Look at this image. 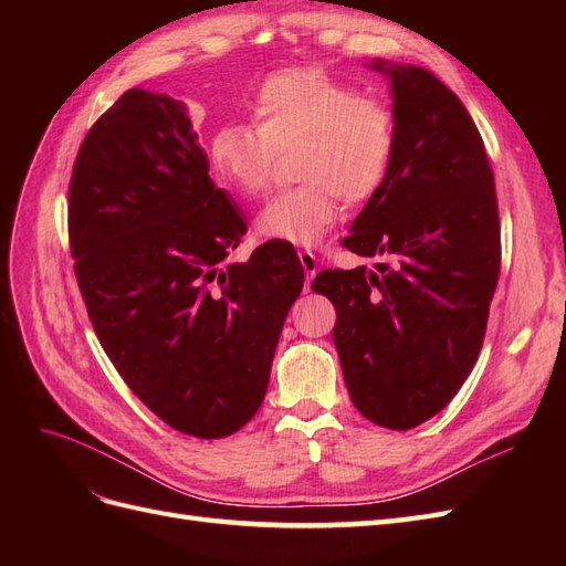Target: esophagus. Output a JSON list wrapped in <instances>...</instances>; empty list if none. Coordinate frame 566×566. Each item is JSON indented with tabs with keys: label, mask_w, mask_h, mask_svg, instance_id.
Wrapping results in <instances>:
<instances>
[{
	"label": "esophagus",
	"mask_w": 566,
	"mask_h": 566,
	"mask_svg": "<svg viewBox=\"0 0 566 566\" xmlns=\"http://www.w3.org/2000/svg\"><path fill=\"white\" fill-rule=\"evenodd\" d=\"M300 262H302V269H304V273H306L304 290H306V293H310L312 281H314V276H316V269H318V260H316V254H314V252H310V250H300Z\"/></svg>",
	"instance_id": "1"
}]
</instances>
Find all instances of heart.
<instances>
[{
    "label": "heart",
    "instance_id": "b5f03b06",
    "mask_svg": "<svg viewBox=\"0 0 566 566\" xmlns=\"http://www.w3.org/2000/svg\"><path fill=\"white\" fill-rule=\"evenodd\" d=\"M252 123L219 125L210 139L217 177L245 198L266 191L276 153L293 148L297 186L273 196L256 217L269 241L312 245L345 202H364L385 184L397 153V119L382 98L356 92L321 67H290L260 82Z\"/></svg>",
    "mask_w": 566,
    "mask_h": 566
}]
</instances>
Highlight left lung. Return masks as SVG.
Wrapping results in <instances>:
<instances>
[{"label": "left lung", "mask_w": 566, "mask_h": 566, "mask_svg": "<svg viewBox=\"0 0 566 566\" xmlns=\"http://www.w3.org/2000/svg\"><path fill=\"white\" fill-rule=\"evenodd\" d=\"M373 67L391 80L397 153L342 248L382 262L325 269L312 287L337 310L333 339L358 413L410 430L476 364L501 273V219L462 101L424 67Z\"/></svg>", "instance_id": "left-lung-1"}]
</instances>
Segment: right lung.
<instances>
[{"mask_svg": "<svg viewBox=\"0 0 566 566\" xmlns=\"http://www.w3.org/2000/svg\"><path fill=\"white\" fill-rule=\"evenodd\" d=\"M245 231L179 101L129 90L84 136L67 238L94 333L136 397L198 439L260 410L304 285L285 241L229 262Z\"/></svg>", "mask_w": 566, "mask_h": 566, "instance_id": "obj_1", "label": "right lung"}]
</instances>
